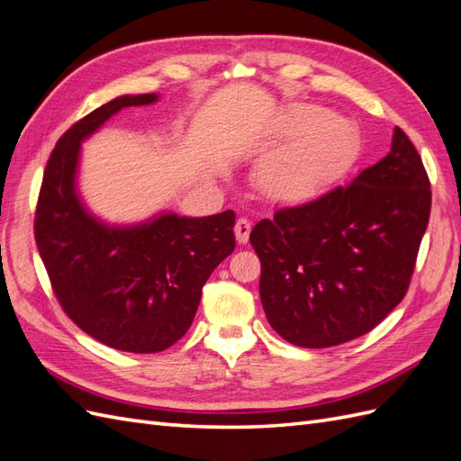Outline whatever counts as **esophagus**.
Masks as SVG:
<instances>
[{
  "instance_id": "1",
  "label": "esophagus",
  "mask_w": 461,
  "mask_h": 461,
  "mask_svg": "<svg viewBox=\"0 0 461 461\" xmlns=\"http://www.w3.org/2000/svg\"><path fill=\"white\" fill-rule=\"evenodd\" d=\"M249 230H252V225H249V221L240 217L239 221H236L234 225V234H236V240H239V244H246L248 239H249Z\"/></svg>"
}]
</instances>
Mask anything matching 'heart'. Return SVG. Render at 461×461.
Listing matches in <instances>:
<instances>
[{
	"label": "heart",
	"instance_id": "1",
	"mask_svg": "<svg viewBox=\"0 0 461 461\" xmlns=\"http://www.w3.org/2000/svg\"><path fill=\"white\" fill-rule=\"evenodd\" d=\"M276 138L288 142L259 159L254 183L263 196L288 203L308 200L325 188L357 146L350 121L312 104L290 107L278 122Z\"/></svg>",
	"mask_w": 461,
	"mask_h": 461
}]
</instances>
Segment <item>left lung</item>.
<instances>
[{
    "mask_svg": "<svg viewBox=\"0 0 461 461\" xmlns=\"http://www.w3.org/2000/svg\"><path fill=\"white\" fill-rule=\"evenodd\" d=\"M430 213L423 161L402 129L350 185L278 209L249 232L269 325L302 348L375 329L406 296Z\"/></svg>",
    "mask_w": 461,
    "mask_h": 461,
    "instance_id": "left-lung-1",
    "label": "left lung"
}]
</instances>
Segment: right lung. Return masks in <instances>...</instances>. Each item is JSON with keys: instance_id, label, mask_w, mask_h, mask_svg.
Instances as JSON below:
<instances>
[{"instance_id": "1", "label": "right lung", "mask_w": 461, "mask_h": 461, "mask_svg": "<svg viewBox=\"0 0 461 461\" xmlns=\"http://www.w3.org/2000/svg\"><path fill=\"white\" fill-rule=\"evenodd\" d=\"M159 94H124L75 122L51 151L36 207V244L55 296L75 323L115 350L153 354L185 337L202 288L234 249V212L185 217L159 212L115 225L78 190L82 142L121 109Z\"/></svg>"}]
</instances>
